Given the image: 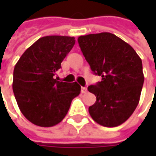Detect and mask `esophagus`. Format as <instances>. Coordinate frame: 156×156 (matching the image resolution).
Wrapping results in <instances>:
<instances>
[{
    "label": "esophagus",
    "mask_w": 156,
    "mask_h": 156,
    "mask_svg": "<svg viewBox=\"0 0 156 156\" xmlns=\"http://www.w3.org/2000/svg\"><path fill=\"white\" fill-rule=\"evenodd\" d=\"M87 91H88L87 88H85V87H82V88H81V93H82V94H86V93H87Z\"/></svg>",
    "instance_id": "1"
}]
</instances>
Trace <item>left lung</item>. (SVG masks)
<instances>
[{
    "label": "left lung",
    "mask_w": 156,
    "mask_h": 156,
    "mask_svg": "<svg viewBox=\"0 0 156 156\" xmlns=\"http://www.w3.org/2000/svg\"><path fill=\"white\" fill-rule=\"evenodd\" d=\"M78 44L91 70L102 81L88 90L96 96L88 108L92 119L105 127H116L137 107L144 83L142 61L134 48L109 32L80 36Z\"/></svg>",
    "instance_id": "left-lung-1"
}]
</instances>
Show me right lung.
Segmentation results:
<instances>
[{
    "mask_svg": "<svg viewBox=\"0 0 156 156\" xmlns=\"http://www.w3.org/2000/svg\"><path fill=\"white\" fill-rule=\"evenodd\" d=\"M74 44L73 37H43L27 48L15 65L12 88L16 100L22 115L35 125L51 127L60 123L72 100L80 94L77 82L54 78Z\"/></svg>",
    "mask_w": 156,
    "mask_h": 156,
    "instance_id": "1",
    "label": "right lung"
}]
</instances>
